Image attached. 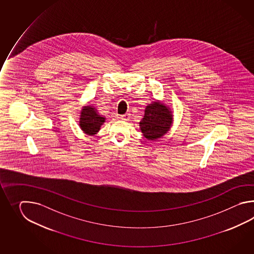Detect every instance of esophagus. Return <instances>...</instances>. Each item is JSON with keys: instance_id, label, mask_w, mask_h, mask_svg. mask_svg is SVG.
Listing matches in <instances>:
<instances>
[{"instance_id": "esophagus-1", "label": "esophagus", "mask_w": 254, "mask_h": 254, "mask_svg": "<svg viewBox=\"0 0 254 254\" xmlns=\"http://www.w3.org/2000/svg\"><path fill=\"white\" fill-rule=\"evenodd\" d=\"M121 119L124 120V121H129V114H124V115H122V116H121Z\"/></svg>"}]
</instances>
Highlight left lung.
I'll return each instance as SVG.
<instances>
[{"label":"left lung","mask_w":254,"mask_h":254,"mask_svg":"<svg viewBox=\"0 0 254 254\" xmlns=\"http://www.w3.org/2000/svg\"><path fill=\"white\" fill-rule=\"evenodd\" d=\"M171 109L161 101H154L146 106L140 129L147 140H155L167 133L173 125Z\"/></svg>","instance_id":"1"}]
</instances>
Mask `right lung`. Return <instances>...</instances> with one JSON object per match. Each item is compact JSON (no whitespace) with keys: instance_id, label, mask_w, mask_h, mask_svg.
Returning <instances> with one entry per match:
<instances>
[{"instance_id":"1","label":"right lung","mask_w":254,"mask_h":254,"mask_svg":"<svg viewBox=\"0 0 254 254\" xmlns=\"http://www.w3.org/2000/svg\"><path fill=\"white\" fill-rule=\"evenodd\" d=\"M105 120V117L100 115L93 105H85L81 109L79 126L87 135H94L100 130Z\"/></svg>"}]
</instances>
